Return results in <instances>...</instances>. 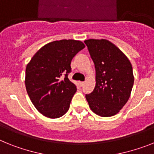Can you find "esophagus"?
Here are the masks:
<instances>
[{
	"label": "esophagus",
	"instance_id": "1",
	"mask_svg": "<svg viewBox=\"0 0 154 154\" xmlns=\"http://www.w3.org/2000/svg\"><path fill=\"white\" fill-rule=\"evenodd\" d=\"M80 86H83L85 85V82H79Z\"/></svg>",
	"mask_w": 154,
	"mask_h": 154
}]
</instances>
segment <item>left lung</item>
Listing matches in <instances>:
<instances>
[{
  "label": "left lung",
  "instance_id": "8db88e82",
  "mask_svg": "<svg viewBox=\"0 0 154 154\" xmlns=\"http://www.w3.org/2000/svg\"><path fill=\"white\" fill-rule=\"evenodd\" d=\"M96 71V85L86 94L94 113L109 117L120 112L128 102L134 84L132 65L124 53L106 39L84 41Z\"/></svg>",
  "mask_w": 154,
  "mask_h": 154
}]
</instances>
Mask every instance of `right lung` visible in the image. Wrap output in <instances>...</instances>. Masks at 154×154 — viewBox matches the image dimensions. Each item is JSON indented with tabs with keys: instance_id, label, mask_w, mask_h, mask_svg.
<instances>
[{
	"instance_id": "1",
	"label": "right lung",
	"mask_w": 154,
	"mask_h": 154,
	"mask_svg": "<svg viewBox=\"0 0 154 154\" xmlns=\"http://www.w3.org/2000/svg\"><path fill=\"white\" fill-rule=\"evenodd\" d=\"M83 48L85 45L80 41H54L42 47L27 63L26 92L43 116L55 119L68 111L77 90L68 78L72 71L71 62Z\"/></svg>"
}]
</instances>
